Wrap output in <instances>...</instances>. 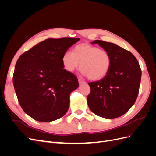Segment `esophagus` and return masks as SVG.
I'll list each match as a JSON object with an SVG mask.
<instances>
[{
  "label": "esophagus",
  "mask_w": 156,
  "mask_h": 156,
  "mask_svg": "<svg viewBox=\"0 0 156 156\" xmlns=\"http://www.w3.org/2000/svg\"><path fill=\"white\" fill-rule=\"evenodd\" d=\"M78 81H79V84H85L86 82L83 81V80H81V79H78Z\"/></svg>",
  "instance_id": "34e87169"
}]
</instances>
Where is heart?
<instances>
[{
    "instance_id": "obj_1",
    "label": "heart",
    "mask_w": 156,
    "mask_h": 156,
    "mask_svg": "<svg viewBox=\"0 0 156 156\" xmlns=\"http://www.w3.org/2000/svg\"><path fill=\"white\" fill-rule=\"evenodd\" d=\"M62 61L64 68L69 72H74L80 64L82 74L93 81L104 77L111 66V57L108 51L88 43L76 45L72 53L66 52Z\"/></svg>"
}]
</instances>
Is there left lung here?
Here are the masks:
<instances>
[{
  "instance_id": "8db88e82",
  "label": "left lung",
  "mask_w": 156,
  "mask_h": 156,
  "mask_svg": "<svg viewBox=\"0 0 156 156\" xmlns=\"http://www.w3.org/2000/svg\"><path fill=\"white\" fill-rule=\"evenodd\" d=\"M92 44H98L108 51L111 66L104 77L88 83L90 92L87 96L88 105L99 116L120 117L129 111L138 96L141 79L140 65L131 52L115 44L99 40Z\"/></svg>"
}]
</instances>
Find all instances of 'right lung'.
<instances>
[{
    "label": "right lung",
    "instance_id": "obj_1",
    "mask_svg": "<svg viewBox=\"0 0 156 156\" xmlns=\"http://www.w3.org/2000/svg\"><path fill=\"white\" fill-rule=\"evenodd\" d=\"M79 38H49L18 58L13 84L24 112L37 121L49 122L63 116L69 94L78 88L77 77L64 69L62 56Z\"/></svg>",
    "mask_w": 156,
    "mask_h": 156
}]
</instances>
